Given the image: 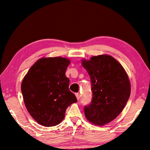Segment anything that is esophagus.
I'll return each mask as SVG.
<instances>
[{
	"label": "esophagus",
	"instance_id": "1",
	"mask_svg": "<svg viewBox=\"0 0 150 150\" xmlns=\"http://www.w3.org/2000/svg\"><path fill=\"white\" fill-rule=\"evenodd\" d=\"M75 95H76V97H77V100H79V98H80V94H79V93H76Z\"/></svg>",
	"mask_w": 150,
	"mask_h": 150
}]
</instances>
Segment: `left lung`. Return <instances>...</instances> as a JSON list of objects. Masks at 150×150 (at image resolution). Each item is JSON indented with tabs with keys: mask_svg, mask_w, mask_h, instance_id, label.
Masks as SVG:
<instances>
[{
	"mask_svg": "<svg viewBox=\"0 0 150 150\" xmlns=\"http://www.w3.org/2000/svg\"><path fill=\"white\" fill-rule=\"evenodd\" d=\"M91 82V104L84 106L86 119L103 126L119 115L129 98L131 86L122 65L113 57L101 55L82 60Z\"/></svg>",
	"mask_w": 150,
	"mask_h": 150,
	"instance_id": "left-lung-1",
	"label": "left lung"
}]
</instances>
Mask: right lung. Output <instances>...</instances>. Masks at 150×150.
<instances>
[{"instance_id": "obj_1", "label": "right lung", "mask_w": 150, "mask_h": 150, "mask_svg": "<svg viewBox=\"0 0 150 150\" xmlns=\"http://www.w3.org/2000/svg\"><path fill=\"white\" fill-rule=\"evenodd\" d=\"M69 64L68 59L60 57L40 59L23 79L21 91L25 106L40 125L60 124L68 107L77 102L69 91V79L65 75Z\"/></svg>"}]
</instances>
